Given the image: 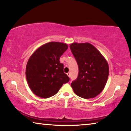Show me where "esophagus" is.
Segmentation results:
<instances>
[{"label": "esophagus", "instance_id": "34e87169", "mask_svg": "<svg viewBox=\"0 0 131 131\" xmlns=\"http://www.w3.org/2000/svg\"><path fill=\"white\" fill-rule=\"evenodd\" d=\"M67 75H68V76H69V77H70V73H69H69H67Z\"/></svg>", "mask_w": 131, "mask_h": 131}]
</instances>
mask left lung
Returning <instances> with one entry per match:
<instances>
[{
    "label": "left lung",
    "mask_w": 131,
    "mask_h": 131,
    "mask_svg": "<svg viewBox=\"0 0 131 131\" xmlns=\"http://www.w3.org/2000/svg\"><path fill=\"white\" fill-rule=\"evenodd\" d=\"M70 48L79 66V74L71 86L74 92L84 99L94 98L102 91L107 81V61L89 43H73Z\"/></svg>",
    "instance_id": "8db88e82"
}]
</instances>
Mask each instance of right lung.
I'll return each mask as SVG.
<instances>
[{
    "label": "right lung",
    "instance_id": "obj_1",
    "mask_svg": "<svg viewBox=\"0 0 131 131\" xmlns=\"http://www.w3.org/2000/svg\"><path fill=\"white\" fill-rule=\"evenodd\" d=\"M68 48V44L52 41L44 44L33 53L26 66V78L36 96L48 98L59 91L69 77L63 72L60 57Z\"/></svg>",
    "mask_w": 131,
    "mask_h": 131
}]
</instances>
